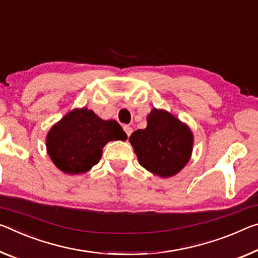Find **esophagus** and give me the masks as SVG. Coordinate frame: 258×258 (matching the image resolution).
Listing matches in <instances>:
<instances>
[{
	"mask_svg": "<svg viewBox=\"0 0 258 258\" xmlns=\"http://www.w3.org/2000/svg\"><path fill=\"white\" fill-rule=\"evenodd\" d=\"M122 128H124L125 133H126V136H127V137H130L131 134H132V132H133V128L131 127V126H128V125H125L124 127H122Z\"/></svg>",
	"mask_w": 258,
	"mask_h": 258,
	"instance_id": "esophagus-1",
	"label": "esophagus"
}]
</instances>
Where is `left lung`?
Wrapping results in <instances>:
<instances>
[{
	"label": "left lung",
	"mask_w": 258,
	"mask_h": 258,
	"mask_svg": "<svg viewBox=\"0 0 258 258\" xmlns=\"http://www.w3.org/2000/svg\"><path fill=\"white\" fill-rule=\"evenodd\" d=\"M130 142L139 164L158 177L169 178L189 161L194 137L173 114L154 108L147 117V127L133 132Z\"/></svg>",
	"instance_id": "1"
}]
</instances>
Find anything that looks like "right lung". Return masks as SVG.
<instances>
[{
  "label": "right lung",
  "instance_id": "right-lung-1",
  "mask_svg": "<svg viewBox=\"0 0 258 258\" xmlns=\"http://www.w3.org/2000/svg\"><path fill=\"white\" fill-rule=\"evenodd\" d=\"M116 120H103L87 108L75 109L52 126L47 134L48 155L60 171L85 173L97 164L109 141L126 140Z\"/></svg>",
  "mask_w": 258,
  "mask_h": 258
}]
</instances>
